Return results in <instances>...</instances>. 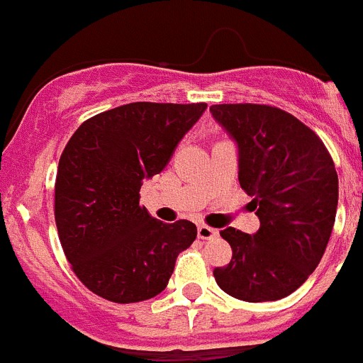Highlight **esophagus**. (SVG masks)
Returning <instances> with one entry per match:
<instances>
[{
    "label": "esophagus",
    "instance_id": "obj_1",
    "mask_svg": "<svg viewBox=\"0 0 363 363\" xmlns=\"http://www.w3.org/2000/svg\"><path fill=\"white\" fill-rule=\"evenodd\" d=\"M199 239H203V241H209V239H215L218 235L217 230L209 228V226H206V224H199Z\"/></svg>",
    "mask_w": 363,
    "mask_h": 363
}]
</instances>
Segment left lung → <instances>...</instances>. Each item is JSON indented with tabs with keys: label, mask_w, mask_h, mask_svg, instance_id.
Here are the masks:
<instances>
[{
	"label": "left lung",
	"mask_w": 363,
	"mask_h": 363,
	"mask_svg": "<svg viewBox=\"0 0 363 363\" xmlns=\"http://www.w3.org/2000/svg\"><path fill=\"white\" fill-rule=\"evenodd\" d=\"M209 111L238 145L239 184L259 218L252 235L232 226L220 232L233 254L213 277L239 301H280L325 254L336 220V167L323 140L278 107L223 104Z\"/></svg>",
	"instance_id": "left-lung-1"
}]
</instances>
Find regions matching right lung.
Wrapping results in <instances>:
<instances>
[{
	"label": "right lung",
	"mask_w": 363,
	"mask_h": 363,
	"mask_svg": "<svg viewBox=\"0 0 363 363\" xmlns=\"http://www.w3.org/2000/svg\"><path fill=\"white\" fill-rule=\"evenodd\" d=\"M206 107L135 101L92 116L68 140L55 179L57 232L76 277L96 295L121 304L160 295L178 254L196 239L191 220L152 217L139 191Z\"/></svg>",
	"instance_id": "obj_1"
}]
</instances>
